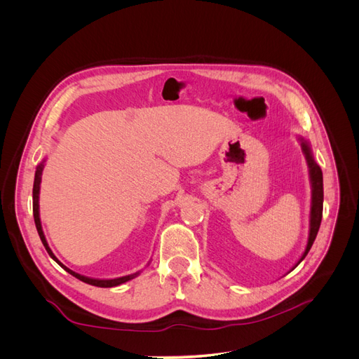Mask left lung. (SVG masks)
I'll return each instance as SVG.
<instances>
[{
  "label": "left lung",
  "instance_id": "obj_1",
  "mask_svg": "<svg viewBox=\"0 0 359 359\" xmlns=\"http://www.w3.org/2000/svg\"><path fill=\"white\" fill-rule=\"evenodd\" d=\"M298 142L301 145L302 154L306 157L307 161V168H309V178H310V187H311V202H310V215H309V236H307V244L304 252L301 255V257L298 259V262L292 266L290 271L295 269L304 257L307 256V253L310 252V248L316 240V235L319 232L320 227V222H322V210H323V177H322V169L320 166L314 160L313 151L310 147V142L302 136H297ZM289 271V273H290Z\"/></svg>",
  "mask_w": 359,
  "mask_h": 359
}]
</instances>
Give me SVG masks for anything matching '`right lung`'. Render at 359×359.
<instances>
[{
	"label": "right lung",
	"instance_id": "1",
	"mask_svg": "<svg viewBox=\"0 0 359 359\" xmlns=\"http://www.w3.org/2000/svg\"><path fill=\"white\" fill-rule=\"evenodd\" d=\"M45 161L46 158H43L39 166L36 168V175H34V187H32V214H34V223H36V227H37V232H39V236L40 240L43 243V245H45L46 252L49 253V256L55 260V262L67 271L69 274H72L73 277H76L78 280L83 281V283H88L91 286H97V287H115V286H119L126 283V281L128 280H133L135 277H137L140 274V271H137V273H133V274H128V276H124V277H116V278H93V277H86V276H81L78 273H74V271H72L70 268H67L66 265H62L60 260L57 259V256L52 253V250L46 241V236L45 233H43V229H41V222H40V205H39V199H40V184H41V173H43V169H45ZM149 264V262H148Z\"/></svg>",
	"mask_w": 359,
	"mask_h": 359
}]
</instances>
